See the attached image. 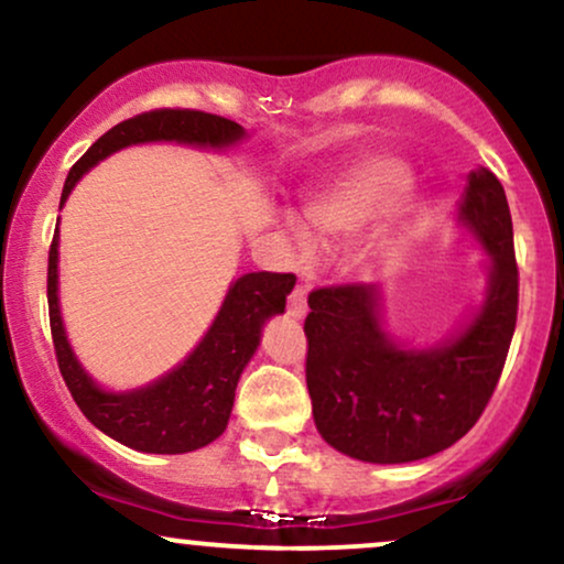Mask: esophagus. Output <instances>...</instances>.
Masks as SVG:
<instances>
[{"mask_svg": "<svg viewBox=\"0 0 564 564\" xmlns=\"http://www.w3.org/2000/svg\"><path fill=\"white\" fill-rule=\"evenodd\" d=\"M289 315H291V318H296V321H302L304 315H307V291H304L302 286H296L294 291H291Z\"/></svg>", "mask_w": 564, "mask_h": 564, "instance_id": "34e87169", "label": "esophagus"}]
</instances>
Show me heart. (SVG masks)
I'll return each instance as SVG.
<instances>
[{"label":"heart","mask_w":564,"mask_h":564,"mask_svg":"<svg viewBox=\"0 0 564 564\" xmlns=\"http://www.w3.org/2000/svg\"><path fill=\"white\" fill-rule=\"evenodd\" d=\"M413 187V170L403 159L377 153L364 156L334 177H328L304 204V219L286 215L281 230L294 251V260L310 264L315 257V238L323 243H347L364 236L368 228L384 219L403 204ZM405 232L419 217V206H408Z\"/></svg>","instance_id":"obj_1"}]
</instances>
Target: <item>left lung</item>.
Listing matches in <instances>:
<instances>
[{"mask_svg":"<svg viewBox=\"0 0 564 564\" xmlns=\"http://www.w3.org/2000/svg\"><path fill=\"white\" fill-rule=\"evenodd\" d=\"M456 225L488 257L482 302L437 345L387 332L384 289L310 294L307 390L321 437L349 458L408 464L451 448L494 394L517 323V262L507 193L490 170L469 172Z\"/></svg>","mask_w":564,"mask_h":564,"instance_id":"obj_1","label":"left lung"}]
</instances>
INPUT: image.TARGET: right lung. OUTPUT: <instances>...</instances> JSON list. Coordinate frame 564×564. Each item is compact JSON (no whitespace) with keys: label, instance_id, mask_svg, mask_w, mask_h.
Listing matches in <instances>:
<instances>
[{"label":"right lung","instance_id":"obj_1","mask_svg":"<svg viewBox=\"0 0 564 564\" xmlns=\"http://www.w3.org/2000/svg\"><path fill=\"white\" fill-rule=\"evenodd\" d=\"M246 140V129L236 121L204 111H161L140 113L108 129L100 140L76 161L63 185L61 209L70 191L102 159L145 142H177L200 151H230ZM61 217L50 246L47 302L57 366L76 405L102 435L140 453H191L215 443L228 430L236 387L246 364L260 347L262 328L273 315L286 310V296L296 278L291 273H246L230 283L215 321L164 377L134 387V390H106L89 377L70 347L63 326L61 294H57V260H61Z\"/></svg>","mask_w":564,"mask_h":564}]
</instances>
